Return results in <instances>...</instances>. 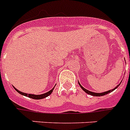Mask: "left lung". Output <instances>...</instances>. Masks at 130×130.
I'll return each instance as SVG.
<instances>
[{
  "label": "left lung",
  "mask_w": 130,
  "mask_h": 130,
  "mask_svg": "<svg viewBox=\"0 0 130 130\" xmlns=\"http://www.w3.org/2000/svg\"><path fill=\"white\" fill-rule=\"evenodd\" d=\"M79 85H80V87H82V89H83V90H84V91L85 92V93H87V94H89V95H92V96H95H95H96V97H100V96H103V95H106V94H108V93H110V92L113 91L115 90V89H116L117 88V87H118L120 85V84L119 85H117V87H116L115 89H112V90H109V91H108L103 92V93H93V92L89 91L87 90V89H85L84 88V87H82V85H81V84H79Z\"/></svg>",
  "instance_id": "left-lung-1"
}]
</instances>
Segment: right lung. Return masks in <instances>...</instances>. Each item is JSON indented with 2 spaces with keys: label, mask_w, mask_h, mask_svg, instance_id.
Returning <instances> with one entry per match:
<instances>
[{
  "label": "right lung",
  "mask_w": 130,
  "mask_h": 130,
  "mask_svg": "<svg viewBox=\"0 0 130 130\" xmlns=\"http://www.w3.org/2000/svg\"><path fill=\"white\" fill-rule=\"evenodd\" d=\"M14 89H15V91L17 92H18L19 93L21 94V95H24V96H26V97H29V98H31V99H44L45 98V97H48V95H50L52 93V92H53V89H54V88H53L51 91H49L48 92H47V93H44V94H42V95H33V94H27V93H22V92L20 91H18V89H16L15 88V87H14Z\"/></svg>",
  "instance_id": "obj_1"
}]
</instances>
